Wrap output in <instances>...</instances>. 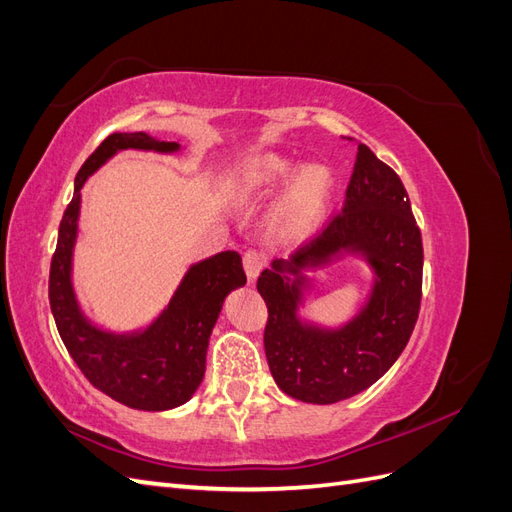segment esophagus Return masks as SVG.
Listing matches in <instances>:
<instances>
[{"instance_id":"esophagus-1","label":"esophagus","mask_w":512,"mask_h":512,"mask_svg":"<svg viewBox=\"0 0 512 512\" xmlns=\"http://www.w3.org/2000/svg\"><path fill=\"white\" fill-rule=\"evenodd\" d=\"M265 265H267V256L262 254V252H256V250L245 252V256H243V269H245L247 277H250V282L256 280V277L260 275V271L265 269Z\"/></svg>"}]
</instances>
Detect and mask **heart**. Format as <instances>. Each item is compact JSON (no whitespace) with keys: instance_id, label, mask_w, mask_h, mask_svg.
I'll use <instances>...</instances> for the list:
<instances>
[{"instance_id":"b5f03b06","label":"heart","mask_w":512,"mask_h":512,"mask_svg":"<svg viewBox=\"0 0 512 512\" xmlns=\"http://www.w3.org/2000/svg\"><path fill=\"white\" fill-rule=\"evenodd\" d=\"M288 185L273 213V232L284 243L307 239L320 226L333 192V175L327 166L260 153L241 160L226 179V194L235 207L269 203Z\"/></svg>"}]
</instances>
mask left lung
Listing matches in <instances>:
<instances>
[{
    "label": "left lung",
    "instance_id": "1",
    "mask_svg": "<svg viewBox=\"0 0 512 512\" xmlns=\"http://www.w3.org/2000/svg\"><path fill=\"white\" fill-rule=\"evenodd\" d=\"M363 257L375 284L360 314L339 328L298 316L307 268ZM269 307L265 354L280 389L307 404H335L369 389L404 352L421 309L423 241L404 183L359 143L342 213L290 260L258 277Z\"/></svg>",
    "mask_w": 512,
    "mask_h": 512
}]
</instances>
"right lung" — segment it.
<instances>
[{"label": "right lung", "instance_id": "add662e5", "mask_svg": "<svg viewBox=\"0 0 512 512\" xmlns=\"http://www.w3.org/2000/svg\"><path fill=\"white\" fill-rule=\"evenodd\" d=\"M126 149L177 153L181 145L158 141L147 132H115L85 160L74 179V196L59 224L49 275V301L61 342L98 391L134 410L162 412L185 404L203 382L209 337L222 303L230 290L247 282V277L237 252H220L188 269L173 299L147 329L113 333L87 318L72 286L81 188L87 177Z\"/></svg>", "mask_w": 512, "mask_h": 512}]
</instances>
